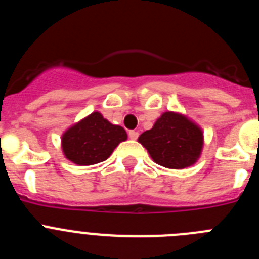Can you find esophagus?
<instances>
[{
    "mask_svg": "<svg viewBox=\"0 0 259 259\" xmlns=\"http://www.w3.org/2000/svg\"><path fill=\"white\" fill-rule=\"evenodd\" d=\"M128 136H130V139H131V140H136L137 137H139V132H137V131H130V132H128Z\"/></svg>",
    "mask_w": 259,
    "mask_h": 259,
    "instance_id": "esophagus-1",
    "label": "esophagus"
}]
</instances>
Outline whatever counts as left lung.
I'll return each mask as SVG.
<instances>
[{
  "mask_svg": "<svg viewBox=\"0 0 259 259\" xmlns=\"http://www.w3.org/2000/svg\"><path fill=\"white\" fill-rule=\"evenodd\" d=\"M155 163L171 170H183L200 159L203 149V131L185 114L164 111L153 127L139 136Z\"/></svg>",
  "mask_w": 259,
  "mask_h": 259,
  "instance_id": "8db88e82",
  "label": "left lung"
}]
</instances>
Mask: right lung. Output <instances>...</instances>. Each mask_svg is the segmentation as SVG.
<instances>
[{"instance_id":"right-lung-1","label":"right lung","mask_w":259,"mask_h":259,"mask_svg":"<svg viewBox=\"0 0 259 259\" xmlns=\"http://www.w3.org/2000/svg\"><path fill=\"white\" fill-rule=\"evenodd\" d=\"M127 137L124 128L110 123L100 111H93L62 134L61 148L72 163L91 166L106 161Z\"/></svg>"}]
</instances>
